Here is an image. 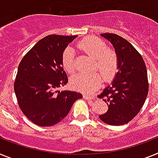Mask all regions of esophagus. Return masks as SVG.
I'll list each match as a JSON object with an SVG mask.
<instances>
[{
	"mask_svg": "<svg viewBox=\"0 0 158 158\" xmlns=\"http://www.w3.org/2000/svg\"><path fill=\"white\" fill-rule=\"evenodd\" d=\"M84 98H85L86 100H91L94 99V96H92V95H88V94H84Z\"/></svg>",
	"mask_w": 158,
	"mask_h": 158,
	"instance_id": "1",
	"label": "esophagus"
}]
</instances>
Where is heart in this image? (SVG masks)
<instances>
[{
	"label": "heart",
	"instance_id": "heart-1",
	"mask_svg": "<svg viewBox=\"0 0 158 158\" xmlns=\"http://www.w3.org/2000/svg\"><path fill=\"white\" fill-rule=\"evenodd\" d=\"M77 47L89 56L95 59L94 70L99 71L105 80H111L118 69V57L113 50L107 49V45L98 38L88 37L78 42ZM64 69L69 73L76 70L75 57L73 49L67 48L61 58ZM102 79L99 73H78L71 78L72 85L78 90L92 93L101 86Z\"/></svg>",
	"mask_w": 158,
	"mask_h": 158
}]
</instances>
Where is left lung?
I'll return each instance as SVG.
<instances>
[{"label": "left lung", "mask_w": 158, "mask_h": 158, "mask_svg": "<svg viewBox=\"0 0 158 158\" xmlns=\"http://www.w3.org/2000/svg\"><path fill=\"white\" fill-rule=\"evenodd\" d=\"M101 35L114 48L118 57V71L111 84L98 96L108 106L107 111L99 118L109 125H123L139 113L146 99V66L140 53L127 40L115 34Z\"/></svg>", "instance_id": "obj_1"}]
</instances>
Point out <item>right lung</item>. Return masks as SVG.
<instances>
[{"label":"right lung","instance_id":"add662e5","mask_svg":"<svg viewBox=\"0 0 158 158\" xmlns=\"http://www.w3.org/2000/svg\"><path fill=\"white\" fill-rule=\"evenodd\" d=\"M77 35H48L25 55L18 65L14 92L23 114L41 127L62 120L82 94L59 91L69 80L61 58L65 48Z\"/></svg>","mask_w":158,"mask_h":158}]
</instances>
